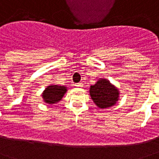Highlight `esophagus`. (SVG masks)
<instances>
[{"label":"esophagus","instance_id":"34e87169","mask_svg":"<svg viewBox=\"0 0 159 159\" xmlns=\"http://www.w3.org/2000/svg\"><path fill=\"white\" fill-rule=\"evenodd\" d=\"M76 87H83V84H82V82H79V83L76 84Z\"/></svg>","mask_w":159,"mask_h":159}]
</instances>
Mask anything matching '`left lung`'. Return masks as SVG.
<instances>
[{"instance_id":"1","label":"left lung","mask_w":159,"mask_h":159,"mask_svg":"<svg viewBox=\"0 0 159 159\" xmlns=\"http://www.w3.org/2000/svg\"><path fill=\"white\" fill-rule=\"evenodd\" d=\"M91 98L100 109H108L115 106L120 99L119 88L106 78H99L89 90Z\"/></svg>"}]
</instances>
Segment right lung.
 Segmentation results:
<instances>
[{"label":"right lung","mask_w":159,"mask_h":159,"mask_svg":"<svg viewBox=\"0 0 159 159\" xmlns=\"http://www.w3.org/2000/svg\"><path fill=\"white\" fill-rule=\"evenodd\" d=\"M67 92V87L61 85H48L42 92V98L46 104L53 105L59 102Z\"/></svg>","instance_id":"right-lung-1"}]
</instances>
